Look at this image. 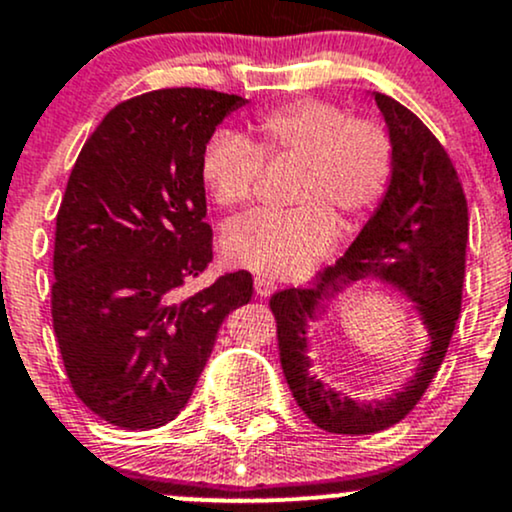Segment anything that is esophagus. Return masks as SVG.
I'll list each match as a JSON object with an SVG mask.
<instances>
[{"instance_id": "obj_1", "label": "esophagus", "mask_w": 512, "mask_h": 512, "mask_svg": "<svg viewBox=\"0 0 512 512\" xmlns=\"http://www.w3.org/2000/svg\"><path fill=\"white\" fill-rule=\"evenodd\" d=\"M254 290H256L258 297H270V294H273V290H275V282L268 280V278H263V275H256V278H254Z\"/></svg>"}]
</instances>
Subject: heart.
<instances>
[{
	"mask_svg": "<svg viewBox=\"0 0 512 512\" xmlns=\"http://www.w3.org/2000/svg\"><path fill=\"white\" fill-rule=\"evenodd\" d=\"M251 138L222 129L201 155V177L225 210L251 206L266 165L297 162L292 210L234 222L222 237L225 256L268 278L299 275L352 230L386 196L395 148L381 119L347 114L338 102L297 98L256 114Z\"/></svg>",
	"mask_w": 512,
	"mask_h": 512,
	"instance_id": "1",
	"label": "heart"
}]
</instances>
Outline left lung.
<instances>
[{
	"label": "left lung",
	"mask_w": 512,
	"mask_h": 512,
	"mask_svg": "<svg viewBox=\"0 0 512 512\" xmlns=\"http://www.w3.org/2000/svg\"><path fill=\"white\" fill-rule=\"evenodd\" d=\"M374 95L395 148L386 198L335 266L318 270L311 285L287 287L270 297L282 374L294 400L318 429L347 436L388 429L422 400L446 357L460 316L470 232L467 198L446 148L412 110L383 93ZM369 274L408 292L432 338L413 381L383 403H357L323 387L308 376L305 357V328L322 302Z\"/></svg>",
	"instance_id": "8db88e82"
}]
</instances>
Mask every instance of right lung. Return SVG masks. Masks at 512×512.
<instances>
[{
	"label": "right lung",
	"mask_w": 512,
	"mask_h": 512,
	"mask_svg": "<svg viewBox=\"0 0 512 512\" xmlns=\"http://www.w3.org/2000/svg\"><path fill=\"white\" fill-rule=\"evenodd\" d=\"M206 88L119 102L71 167L54 227L52 326L76 398L119 429H158L191 398L249 270L189 292L213 261L201 155L244 105Z\"/></svg>",
	"instance_id": "1"
}]
</instances>
